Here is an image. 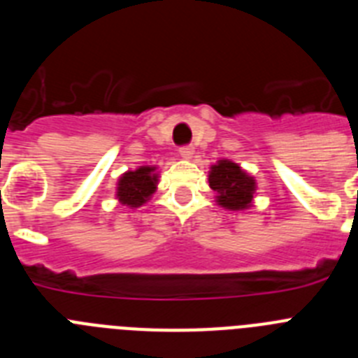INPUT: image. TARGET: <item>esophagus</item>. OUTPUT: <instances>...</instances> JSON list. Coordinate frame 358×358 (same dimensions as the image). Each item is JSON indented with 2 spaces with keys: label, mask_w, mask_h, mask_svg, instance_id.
I'll use <instances>...</instances> for the list:
<instances>
[{
  "label": "esophagus",
  "mask_w": 358,
  "mask_h": 358,
  "mask_svg": "<svg viewBox=\"0 0 358 358\" xmlns=\"http://www.w3.org/2000/svg\"><path fill=\"white\" fill-rule=\"evenodd\" d=\"M194 147H189V145L179 148V154H181L182 159H192V157H194Z\"/></svg>",
  "instance_id": "obj_1"
}]
</instances>
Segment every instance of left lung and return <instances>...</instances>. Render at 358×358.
Returning a JSON list of instances; mask_svg holds the SVG:
<instances>
[{"mask_svg": "<svg viewBox=\"0 0 358 358\" xmlns=\"http://www.w3.org/2000/svg\"><path fill=\"white\" fill-rule=\"evenodd\" d=\"M210 188L213 189L218 206L229 211H242L252 206L256 192L255 177L249 176L242 166L229 159H220L211 164Z\"/></svg>", "mask_w": 358, "mask_h": 358, "instance_id": "obj_1", "label": "left lung"}]
</instances>
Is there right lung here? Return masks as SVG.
Masks as SVG:
<instances>
[{
	"label": "right lung",
	"instance_id": "1",
	"mask_svg": "<svg viewBox=\"0 0 358 358\" xmlns=\"http://www.w3.org/2000/svg\"><path fill=\"white\" fill-rule=\"evenodd\" d=\"M157 177H159L157 166H148V164L122 173L116 185V199L131 210L143 206L156 192L159 181Z\"/></svg>",
	"mask_w": 358,
	"mask_h": 358
}]
</instances>
